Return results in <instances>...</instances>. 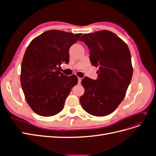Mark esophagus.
Segmentation results:
<instances>
[{"label": "esophagus", "mask_w": 156, "mask_h": 156, "mask_svg": "<svg viewBox=\"0 0 156 156\" xmlns=\"http://www.w3.org/2000/svg\"><path fill=\"white\" fill-rule=\"evenodd\" d=\"M81 77H78V84H80L81 82Z\"/></svg>", "instance_id": "esophagus-1"}]
</instances>
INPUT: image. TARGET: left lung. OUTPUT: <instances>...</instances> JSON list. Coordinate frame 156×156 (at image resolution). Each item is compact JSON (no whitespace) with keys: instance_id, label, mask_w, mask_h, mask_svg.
I'll return each instance as SVG.
<instances>
[{"instance_id":"1","label":"left lung","mask_w":156,"mask_h":156,"mask_svg":"<svg viewBox=\"0 0 156 156\" xmlns=\"http://www.w3.org/2000/svg\"><path fill=\"white\" fill-rule=\"evenodd\" d=\"M79 41L88 46L92 64L99 67L96 80H82L84 93L80 98L81 106L93 116L108 115L124 100L131 82L133 67L129 49L119 36L107 30L83 34Z\"/></svg>"}]
</instances>
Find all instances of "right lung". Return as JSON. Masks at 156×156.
<instances>
[{
    "label": "right lung",
    "mask_w": 156,
    "mask_h": 156,
    "mask_svg": "<svg viewBox=\"0 0 156 156\" xmlns=\"http://www.w3.org/2000/svg\"><path fill=\"white\" fill-rule=\"evenodd\" d=\"M82 34L50 30L27 47L21 63V84L28 104L37 115L51 116L63 109L66 99L78 79L59 69L69 62V49Z\"/></svg>",
    "instance_id": "obj_1"
}]
</instances>
